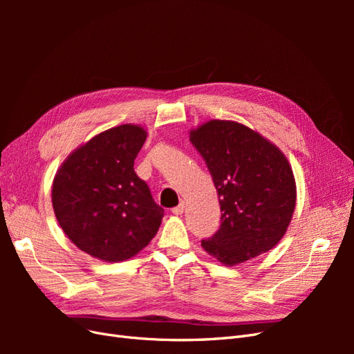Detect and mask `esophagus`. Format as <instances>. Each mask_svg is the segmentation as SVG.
<instances>
[{
    "label": "esophagus",
    "mask_w": 354,
    "mask_h": 354,
    "mask_svg": "<svg viewBox=\"0 0 354 354\" xmlns=\"http://www.w3.org/2000/svg\"><path fill=\"white\" fill-rule=\"evenodd\" d=\"M185 208H186V203L180 202L176 208H173V214H176V216H181V214L185 212Z\"/></svg>",
    "instance_id": "esophagus-1"
}]
</instances>
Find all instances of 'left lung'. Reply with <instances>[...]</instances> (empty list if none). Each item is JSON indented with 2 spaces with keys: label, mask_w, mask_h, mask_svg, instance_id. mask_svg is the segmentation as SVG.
Segmentation results:
<instances>
[{
  "label": "left lung",
  "mask_w": 354,
  "mask_h": 354,
  "mask_svg": "<svg viewBox=\"0 0 354 354\" xmlns=\"http://www.w3.org/2000/svg\"><path fill=\"white\" fill-rule=\"evenodd\" d=\"M217 189L221 224L202 248L226 266L272 250L295 208L297 190L285 155L251 128L209 121L190 131Z\"/></svg>",
  "instance_id": "8db88e82"
}]
</instances>
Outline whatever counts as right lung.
Masks as SVG:
<instances>
[{"label":"right lung","instance_id":"obj_1","mask_svg":"<svg viewBox=\"0 0 354 354\" xmlns=\"http://www.w3.org/2000/svg\"><path fill=\"white\" fill-rule=\"evenodd\" d=\"M146 140L125 124L93 137L63 162L53 181V208L66 236L104 261L131 259L156 234L164 209L134 173Z\"/></svg>","mask_w":354,"mask_h":354}]
</instances>
